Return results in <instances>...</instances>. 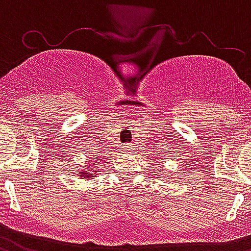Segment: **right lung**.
<instances>
[{"instance_id": "1", "label": "right lung", "mask_w": 251, "mask_h": 251, "mask_svg": "<svg viewBox=\"0 0 251 251\" xmlns=\"http://www.w3.org/2000/svg\"><path fill=\"white\" fill-rule=\"evenodd\" d=\"M80 174H82V172H80ZM80 176H84V177H87V179H93L94 176H95V175H90V174H84V175H80Z\"/></svg>"}]
</instances>
